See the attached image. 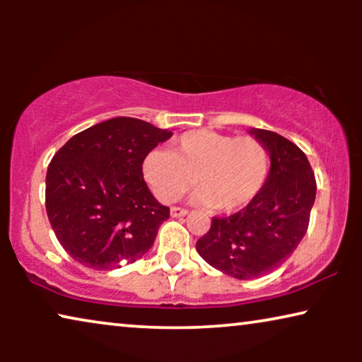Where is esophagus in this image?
<instances>
[{"label": "esophagus", "mask_w": 362, "mask_h": 362, "mask_svg": "<svg viewBox=\"0 0 362 362\" xmlns=\"http://www.w3.org/2000/svg\"><path fill=\"white\" fill-rule=\"evenodd\" d=\"M170 212L173 217H182L187 214V209H185V207H171Z\"/></svg>", "instance_id": "obj_1"}]
</instances>
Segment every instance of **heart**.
Masks as SVG:
<instances>
[{
  "label": "heart",
  "instance_id": "heart-1",
  "mask_svg": "<svg viewBox=\"0 0 362 362\" xmlns=\"http://www.w3.org/2000/svg\"><path fill=\"white\" fill-rule=\"evenodd\" d=\"M270 173V153L259 138L192 130L171 151L145 158L143 175L158 199L173 202L196 181L197 201L219 212L239 211L259 196Z\"/></svg>",
  "mask_w": 362,
  "mask_h": 362
}]
</instances>
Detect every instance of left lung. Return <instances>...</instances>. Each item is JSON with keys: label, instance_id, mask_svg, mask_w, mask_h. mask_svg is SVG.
Returning a JSON list of instances; mask_svg holds the SVG:
<instances>
[{"label": "left lung", "instance_id": "obj_1", "mask_svg": "<svg viewBox=\"0 0 362 362\" xmlns=\"http://www.w3.org/2000/svg\"><path fill=\"white\" fill-rule=\"evenodd\" d=\"M252 135L270 153L264 189L229 217H212L196 242L207 264L239 280L257 279L284 264L303 239L315 204L316 180L308 158L295 143L270 130Z\"/></svg>", "mask_w": 362, "mask_h": 362}]
</instances>
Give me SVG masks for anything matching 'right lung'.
I'll return each instance as SVG.
<instances>
[{
    "label": "right lung",
    "mask_w": 362,
    "mask_h": 362,
    "mask_svg": "<svg viewBox=\"0 0 362 362\" xmlns=\"http://www.w3.org/2000/svg\"><path fill=\"white\" fill-rule=\"evenodd\" d=\"M173 133L117 117L74 135L49 163L46 211L64 250L93 270L132 264L151 249L170 207L143 180V161Z\"/></svg>",
    "instance_id": "obj_1"
}]
</instances>
